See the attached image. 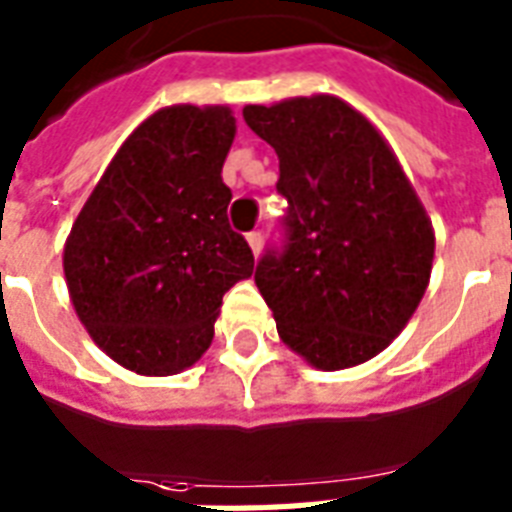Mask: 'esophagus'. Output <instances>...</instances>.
Returning <instances> with one entry per match:
<instances>
[{"instance_id":"obj_1","label":"esophagus","mask_w":512,"mask_h":512,"mask_svg":"<svg viewBox=\"0 0 512 512\" xmlns=\"http://www.w3.org/2000/svg\"><path fill=\"white\" fill-rule=\"evenodd\" d=\"M247 241H249V247H252V252H255V255H260V249H263V233L260 231L247 233Z\"/></svg>"}]
</instances>
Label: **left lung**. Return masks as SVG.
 Masks as SVG:
<instances>
[{"mask_svg":"<svg viewBox=\"0 0 512 512\" xmlns=\"http://www.w3.org/2000/svg\"><path fill=\"white\" fill-rule=\"evenodd\" d=\"M244 122L279 154L281 241L255 284L289 348L319 369L377 356L417 311L433 228L380 132L332 95L247 106Z\"/></svg>","mask_w":512,"mask_h":512,"instance_id":"8db88e82","label":"left lung"}]
</instances>
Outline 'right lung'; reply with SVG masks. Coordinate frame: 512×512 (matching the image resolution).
Returning <instances> with one entry per match:
<instances>
[{"instance_id":"add662e5","label":"right lung","mask_w":512,"mask_h":512,"mask_svg":"<svg viewBox=\"0 0 512 512\" xmlns=\"http://www.w3.org/2000/svg\"><path fill=\"white\" fill-rule=\"evenodd\" d=\"M236 135L225 106L156 111L119 148L76 217L63 252L79 319L138 374L199 361L223 295L255 255L228 223L223 162Z\"/></svg>"}]
</instances>
